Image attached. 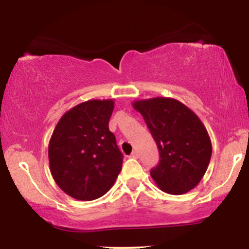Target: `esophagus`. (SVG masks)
Returning <instances> with one entry per match:
<instances>
[{
	"label": "esophagus",
	"instance_id": "1",
	"mask_svg": "<svg viewBox=\"0 0 249 249\" xmlns=\"http://www.w3.org/2000/svg\"><path fill=\"white\" fill-rule=\"evenodd\" d=\"M130 157L131 158H138V152H137V151H133V152L130 154Z\"/></svg>",
	"mask_w": 249,
	"mask_h": 249
}]
</instances>
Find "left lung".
Instances as JSON below:
<instances>
[{
	"label": "left lung",
	"instance_id": "8db88e82",
	"mask_svg": "<svg viewBox=\"0 0 249 249\" xmlns=\"http://www.w3.org/2000/svg\"><path fill=\"white\" fill-rule=\"evenodd\" d=\"M151 131L159 150V164L151 177L164 192L179 196L202 179L212 156V142L199 117L173 98L156 97L132 103Z\"/></svg>",
	"mask_w": 249,
	"mask_h": 249
}]
</instances>
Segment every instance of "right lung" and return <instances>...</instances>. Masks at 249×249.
Masks as SVG:
<instances>
[{
	"label": "right lung",
	"mask_w": 249,
	"mask_h": 249,
	"mask_svg": "<svg viewBox=\"0 0 249 249\" xmlns=\"http://www.w3.org/2000/svg\"><path fill=\"white\" fill-rule=\"evenodd\" d=\"M115 102L91 99L62 116L49 142V164L53 180L77 200L101 198L115 184L123 154L108 130Z\"/></svg>",
	"instance_id": "obj_1"
}]
</instances>
